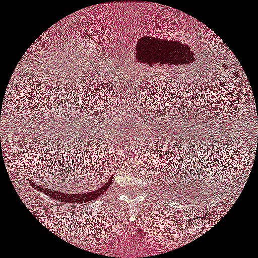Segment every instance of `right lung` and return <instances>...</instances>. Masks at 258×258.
I'll return each instance as SVG.
<instances>
[{
  "mask_svg": "<svg viewBox=\"0 0 258 258\" xmlns=\"http://www.w3.org/2000/svg\"><path fill=\"white\" fill-rule=\"evenodd\" d=\"M112 178L108 179V181L103 184L101 188H98L97 190H93L89 192H85V194H74V195H70V194H64L63 191H58V190H53V189H48V188H44V187H39L37 184L34 183L31 180H29V183L33 186L36 190L42 191L45 195H47L49 197H52L53 200L58 201L61 203H86V202H90L96 200L98 196H101L102 194L106 190L108 186L111 184Z\"/></svg>",
  "mask_w": 258,
  "mask_h": 258,
  "instance_id": "obj_1",
  "label": "right lung"
}]
</instances>
